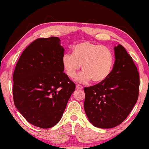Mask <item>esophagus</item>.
<instances>
[{
    "label": "esophagus",
    "instance_id": "1",
    "mask_svg": "<svg viewBox=\"0 0 149 149\" xmlns=\"http://www.w3.org/2000/svg\"><path fill=\"white\" fill-rule=\"evenodd\" d=\"M76 89H83V87L80 85H76Z\"/></svg>",
    "mask_w": 149,
    "mask_h": 149
}]
</instances>
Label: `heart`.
Here are the masks:
<instances>
[{
    "label": "heart",
    "instance_id": "heart-1",
    "mask_svg": "<svg viewBox=\"0 0 149 149\" xmlns=\"http://www.w3.org/2000/svg\"><path fill=\"white\" fill-rule=\"evenodd\" d=\"M114 62V56L108 48L90 41L75 45L73 54L67 52L62 58L63 69L70 78L76 76L82 65L84 71L76 78L82 84L91 80L95 84L104 82L112 71Z\"/></svg>",
    "mask_w": 149,
    "mask_h": 149
}]
</instances>
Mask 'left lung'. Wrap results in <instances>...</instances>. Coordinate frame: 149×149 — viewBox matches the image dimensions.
Instances as JSON below:
<instances>
[{"label": "left lung", "instance_id": "8db88e82", "mask_svg": "<svg viewBox=\"0 0 149 149\" xmlns=\"http://www.w3.org/2000/svg\"><path fill=\"white\" fill-rule=\"evenodd\" d=\"M115 62L104 82L85 87L84 109L91 124L109 129L120 124L137 101L139 75L122 45L114 48Z\"/></svg>", "mask_w": 149, "mask_h": 149}]
</instances>
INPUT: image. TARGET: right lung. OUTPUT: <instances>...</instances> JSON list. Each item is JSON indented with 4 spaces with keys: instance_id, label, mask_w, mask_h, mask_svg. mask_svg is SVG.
I'll use <instances>...</instances> for the list:
<instances>
[{
    "instance_id": "obj_1",
    "label": "right lung",
    "mask_w": 149,
    "mask_h": 149,
    "mask_svg": "<svg viewBox=\"0 0 149 149\" xmlns=\"http://www.w3.org/2000/svg\"><path fill=\"white\" fill-rule=\"evenodd\" d=\"M58 37L39 38L24 50L13 74L14 104L27 122L52 127L61 119L75 84L64 73Z\"/></svg>"
}]
</instances>
